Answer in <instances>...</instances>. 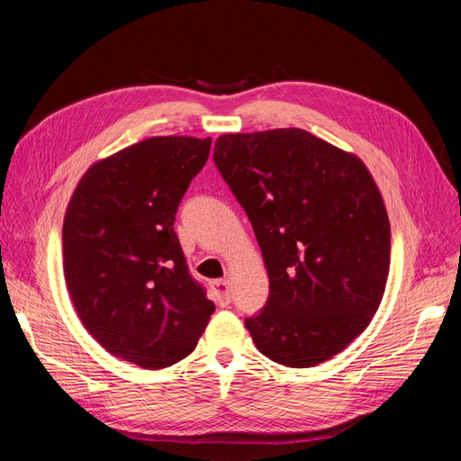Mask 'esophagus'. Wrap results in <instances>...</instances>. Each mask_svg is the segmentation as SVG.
Listing matches in <instances>:
<instances>
[{"mask_svg":"<svg viewBox=\"0 0 461 461\" xmlns=\"http://www.w3.org/2000/svg\"><path fill=\"white\" fill-rule=\"evenodd\" d=\"M212 288H213V294L221 305L230 303V281L229 278H219V281H215L212 285Z\"/></svg>","mask_w":461,"mask_h":461,"instance_id":"1","label":"esophagus"}]
</instances>
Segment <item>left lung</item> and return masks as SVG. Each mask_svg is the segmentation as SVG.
<instances>
[{
  "mask_svg": "<svg viewBox=\"0 0 461 461\" xmlns=\"http://www.w3.org/2000/svg\"><path fill=\"white\" fill-rule=\"evenodd\" d=\"M213 159L252 222L269 300L246 319L258 350L286 367L340 354L379 310L388 213L366 163L302 129L222 134Z\"/></svg>",
  "mask_w": 461,
  "mask_h": 461,
  "instance_id": "obj_1",
  "label": "left lung"
}]
</instances>
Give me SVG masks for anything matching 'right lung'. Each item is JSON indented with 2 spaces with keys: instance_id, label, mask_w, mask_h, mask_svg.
<instances>
[{
  "instance_id": "obj_1",
  "label": "right lung",
  "mask_w": 461,
  "mask_h": 461,
  "mask_svg": "<svg viewBox=\"0 0 461 461\" xmlns=\"http://www.w3.org/2000/svg\"><path fill=\"white\" fill-rule=\"evenodd\" d=\"M209 148L212 138H148L95 161L67 205L63 273L77 315L111 356L142 369L190 356L215 312L173 229Z\"/></svg>"
}]
</instances>
